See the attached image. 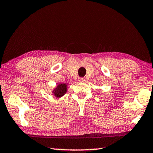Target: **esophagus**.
Instances as JSON below:
<instances>
[{
  "mask_svg": "<svg viewBox=\"0 0 153 153\" xmlns=\"http://www.w3.org/2000/svg\"><path fill=\"white\" fill-rule=\"evenodd\" d=\"M78 81L79 82H84V81H85V79H84V78H79Z\"/></svg>",
  "mask_w": 153,
  "mask_h": 153,
  "instance_id": "esophagus-1",
  "label": "esophagus"
}]
</instances>
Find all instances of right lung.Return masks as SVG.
Returning <instances> with one entry per match:
<instances>
[{
  "label": "right lung",
  "instance_id": "1",
  "mask_svg": "<svg viewBox=\"0 0 153 153\" xmlns=\"http://www.w3.org/2000/svg\"><path fill=\"white\" fill-rule=\"evenodd\" d=\"M68 85L66 83H59L56 88L52 90V93L56 98H61L67 92Z\"/></svg>",
  "mask_w": 153,
  "mask_h": 153
}]
</instances>
